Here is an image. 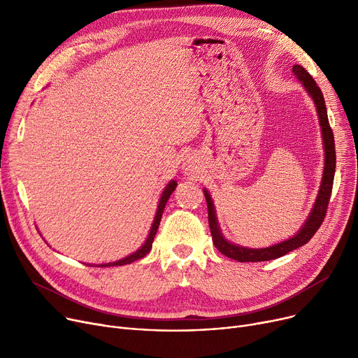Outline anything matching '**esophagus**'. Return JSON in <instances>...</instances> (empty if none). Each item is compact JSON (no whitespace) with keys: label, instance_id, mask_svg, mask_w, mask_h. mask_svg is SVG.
<instances>
[{"label":"esophagus","instance_id":"obj_1","mask_svg":"<svg viewBox=\"0 0 358 358\" xmlns=\"http://www.w3.org/2000/svg\"><path fill=\"white\" fill-rule=\"evenodd\" d=\"M197 161L193 158V157H187L185 159H184V164H182V168L185 169L187 173H192V171H194V169L197 168V164H196Z\"/></svg>","mask_w":358,"mask_h":358}]
</instances>
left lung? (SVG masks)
Wrapping results in <instances>:
<instances>
[{"label":"left lung","mask_w":358,"mask_h":358,"mask_svg":"<svg viewBox=\"0 0 358 358\" xmlns=\"http://www.w3.org/2000/svg\"><path fill=\"white\" fill-rule=\"evenodd\" d=\"M292 71L299 78V81L303 84L305 90L309 92V96L312 97V100L316 106L319 126H321V135H322L324 149H325V166H324L321 187H319V193H317L313 208H312L305 224L300 228V231L294 236L289 238L287 241L275 243V245L267 247V248H245V247L235 245V243L229 242L228 239H224V236L222 235L220 228H219L213 200H212L209 192L203 189L206 201H208L209 227H210L215 247L223 255H227L228 258H232V259H236L239 262L268 261V259L283 257L287 252L297 250L299 247L305 245V243H308L310 241V238L316 234V231L321 228V224L327 215L328 203H329L331 192H332V184H334V176H335V162H336L335 161L334 135H332V129L329 126V120H328V115H327V106H325V100H324L321 88L316 85L315 80L310 77L309 72L300 65H294L292 68Z\"/></svg>","instance_id":"obj_1"}]
</instances>
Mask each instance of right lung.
I'll return each instance as SVG.
<instances>
[{
  "mask_svg": "<svg viewBox=\"0 0 358 358\" xmlns=\"http://www.w3.org/2000/svg\"><path fill=\"white\" fill-rule=\"evenodd\" d=\"M176 187H177V181H176V180H171V181H169V182L166 184L165 189H164L162 196H161L159 203H158V209H157V215H155L154 223H152V227H150L149 235H148L146 241L143 242V245H142L138 251H135L134 254H130V255H127V257H124V258H122V259H119V261L107 262V264H99L97 267H113V266L130 264V262H134V261H136V259H139V258H143V257L150 251V248H152L154 238H155L157 231H158V228H159V222H161V217H162V213H164V209H165V204H166L169 196H171L173 192L176 190Z\"/></svg>",
  "mask_w": 358,
  "mask_h": 358,
  "instance_id": "add662e5",
  "label": "right lung"
}]
</instances>
